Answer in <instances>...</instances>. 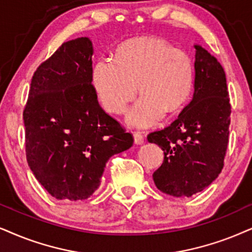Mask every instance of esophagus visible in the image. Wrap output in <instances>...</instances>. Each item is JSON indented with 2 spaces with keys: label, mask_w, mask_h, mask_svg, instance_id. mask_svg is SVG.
Returning <instances> with one entry per match:
<instances>
[{
  "label": "esophagus",
  "mask_w": 252,
  "mask_h": 252,
  "mask_svg": "<svg viewBox=\"0 0 252 252\" xmlns=\"http://www.w3.org/2000/svg\"><path fill=\"white\" fill-rule=\"evenodd\" d=\"M133 141H135V144H143L144 143V137L142 136L141 132H133Z\"/></svg>",
  "instance_id": "obj_1"
}]
</instances>
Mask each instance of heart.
I'll list each match as a JSON object with an SVG mask.
<instances>
[{
	"instance_id": "b5f03b06",
	"label": "heart",
	"mask_w": 252,
	"mask_h": 252,
	"mask_svg": "<svg viewBox=\"0 0 252 252\" xmlns=\"http://www.w3.org/2000/svg\"><path fill=\"white\" fill-rule=\"evenodd\" d=\"M92 80L100 102L113 114L123 113L138 91L142 96L128 114V122L146 126L158 122L165 111L176 113L186 104L195 66L187 51L164 38L143 36L121 44L114 62H97Z\"/></svg>"
}]
</instances>
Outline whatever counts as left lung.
Returning <instances> with one entry per match:
<instances>
[{
  "label": "left lung",
  "instance_id": "obj_1",
  "mask_svg": "<svg viewBox=\"0 0 252 252\" xmlns=\"http://www.w3.org/2000/svg\"><path fill=\"white\" fill-rule=\"evenodd\" d=\"M195 47L192 101L178 119L151 132L150 143L164 151L161 166L152 174L159 190L172 196H192L214 181L228 146L231 107L221 63L201 45Z\"/></svg>",
  "mask_w": 252,
  "mask_h": 252
}]
</instances>
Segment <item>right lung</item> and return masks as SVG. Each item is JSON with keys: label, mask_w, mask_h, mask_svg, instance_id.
Returning <instances> with one entry per match:
<instances>
[{"label": "right lung", "mask_w": 252, "mask_h": 252, "mask_svg": "<svg viewBox=\"0 0 252 252\" xmlns=\"http://www.w3.org/2000/svg\"><path fill=\"white\" fill-rule=\"evenodd\" d=\"M93 52L87 37L62 44L34 72L24 108L28 164L58 200L91 196L109 158L133 143L131 133L98 104L92 85Z\"/></svg>", "instance_id": "obj_1"}]
</instances>
